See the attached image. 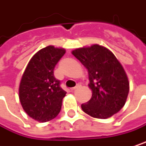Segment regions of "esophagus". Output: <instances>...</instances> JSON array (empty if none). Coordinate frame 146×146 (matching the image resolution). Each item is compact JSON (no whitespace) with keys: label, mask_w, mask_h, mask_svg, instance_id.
Segmentation results:
<instances>
[{"label":"esophagus","mask_w":146,"mask_h":146,"mask_svg":"<svg viewBox=\"0 0 146 146\" xmlns=\"http://www.w3.org/2000/svg\"><path fill=\"white\" fill-rule=\"evenodd\" d=\"M80 87H81V84H80V83H78V84L76 85V87H74V88H72V90L73 91L76 90L77 88H79Z\"/></svg>","instance_id":"esophagus-1"}]
</instances>
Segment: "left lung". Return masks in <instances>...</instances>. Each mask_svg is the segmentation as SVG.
I'll use <instances>...</instances> for the list:
<instances>
[{
    "instance_id": "obj_1",
    "label": "left lung",
    "mask_w": 146,
    "mask_h": 146,
    "mask_svg": "<svg viewBox=\"0 0 146 146\" xmlns=\"http://www.w3.org/2000/svg\"><path fill=\"white\" fill-rule=\"evenodd\" d=\"M88 69L92 95L82 104L89 116L107 119L124 107L129 93V81L122 65L107 48L99 44L82 47L72 52Z\"/></svg>"
}]
</instances>
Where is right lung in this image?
<instances>
[{"instance_id":"right-lung-1","label":"right lung","mask_w":146,"mask_h":146,"mask_svg":"<svg viewBox=\"0 0 146 146\" xmlns=\"http://www.w3.org/2000/svg\"><path fill=\"white\" fill-rule=\"evenodd\" d=\"M64 54V48L52 45L40 49L31 58L22 75L20 101L25 111L35 121L46 122L60 112L67 92L55 78L54 69Z\"/></svg>"}]
</instances>
